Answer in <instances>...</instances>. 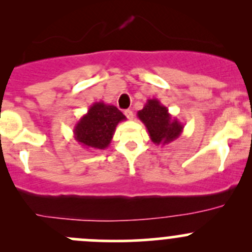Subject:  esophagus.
Here are the masks:
<instances>
[{"label":"esophagus","mask_w":252,"mask_h":252,"mask_svg":"<svg viewBox=\"0 0 252 252\" xmlns=\"http://www.w3.org/2000/svg\"><path fill=\"white\" fill-rule=\"evenodd\" d=\"M124 114H126V117L129 119V121H131V119H133V117H134L133 112H131L130 110H126V111H124Z\"/></svg>","instance_id":"1"}]
</instances>
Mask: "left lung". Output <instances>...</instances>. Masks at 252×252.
Returning <instances> with one entry per match:
<instances>
[{"label": "left lung", "instance_id": "left-lung-1", "mask_svg": "<svg viewBox=\"0 0 252 252\" xmlns=\"http://www.w3.org/2000/svg\"><path fill=\"white\" fill-rule=\"evenodd\" d=\"M138 118L145 124L150 139L156 145H167L179 138L184 124L172 116L168 108L157 98L146 101L142 110L138 112Z\"/></svg>", "mask_w": 252, "mask_h": 252}]
</instances>
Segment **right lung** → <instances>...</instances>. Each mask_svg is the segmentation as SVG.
Listing matches in <instances>:
<instances>
[{
    "mask_svg": "<svg viewBox=\"0 0 252 252\" xmlns=\"http://www.w3.org/2000/svg\"><path fill=\"white\" fill-rule=\"evenodd\" d=\"M126 116L116 106L95 102L74 126V139L85 149L105 150L110 146L117 126Z\"/></svg>",
    "mask_w": 252,
    "mask_h": 252,
    "instance_id": "right-lung-1",
    "label": "right lung"
}]
</instances>
